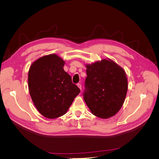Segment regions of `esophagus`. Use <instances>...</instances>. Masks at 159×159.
I'll use <instances>...</instances> for the list:
<instances>
[{
    "instance_id": "1",
    "label": "esophagus",
    "mask_w": 159,
    "mask_h": 159,
    "mask_svg": "<svg viewBox=\"0 0 159 159\" xmlns=\"http://www.w3.org/2000/svg\"><path fill=\"white\" fill-rule=\"evenodd\" d=\"M78 88L80 89V90H81V85L80 84H78Z\"/></svg>"
}]
</instances>
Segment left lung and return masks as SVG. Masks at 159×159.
Returning a JSON list of instances; mask_svg holds the SVG:
<instances>
[{
  "instance_id": "left-lung-1",
  "label": "left lung",
  "mask_w": 159,
  "mask_h": 159,
  "mask_svg": "<svg viewBox=\"0 0 159 159\" xmlns=\"http://www.w3.org/2000/svg\"><path fill=\"white\" fill-rule=\"evenodd\" d=\"M87 78L83 96L91 113L109 118L121 108L128 82L124 70L112 60H102L86 65Z\"/></svg>"
}]
</instances>
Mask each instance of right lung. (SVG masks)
Here are the masks:
<instances>
[{"instance_id": "1", "label": "right lung", "mask_w": 159, "mask_h": 159, "mask_svg": "<svg viewBox=\"0 0 159 159\" xmlns=\"http://www.w3.org/2000/svg\"><path fill=\"white\" fill-rule=\"evenodd\" d=\"M64 61L56 54L36 60L28 71V89L34 104L43 116L64 115L80 89L64 70Z\"/></svg>"}]
</instances>
